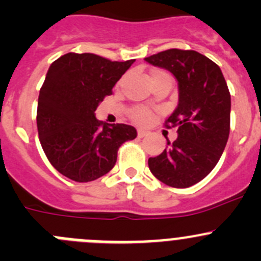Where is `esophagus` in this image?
Here are the masks:
<instances>
[{"label": "esophagus", "instance_id": "obj_1", "mask_svg": "<svg viewBox=\"0 0 261 261\" xmlns=\"http://www.w3.org/2000/svg\"><path fill=\"white\" fill-rule=\"evenodd\" d=\"M147 135V133L146 131H144V130H138V138H145V136Z\"/></svg>", "mask_w": 261, "mask_h": 261}]
</instances>
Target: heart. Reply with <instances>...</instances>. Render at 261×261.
Wrapping results in <instances>:
<instances>
[{"label": "heart", "instance_id": "heart-1", "mask_svg": "<svg viewBox=\"0 0 261 261\" xmlns=\"http://www.w3.org/2000/svg\"><path fill=\"white\" fill-rule=\"evenodd\" d=\"M160 77H169V74L163 72V70H155V72L151 74V81L156 80V78H160ZM130 117L133 118L136 123H139V125H145V123H147L150 120H151L152 114L149 109H146V107L138 106V107H134V109L131 110Z\"/></svg>", "mask_w": 261, "mask_h": 261}]
</instances>
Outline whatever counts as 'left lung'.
I'll return each instance as SVG.
<instances>
[{"mask_svg": "<svg viewBox=\"0 0 261 261\" xmlns=\"http://www.w3.org/2000/svg\"><path fill=\"white\" fill-rule=\"evenodd\" d=\"M169 70L178 82V106L165 121L178 138L160 155L149 158V169L160 181L188 188L211 173L230 134L231 96L220 67L194 50L169 49L145 58Z\"/></svg>", "mask_w": 261, "mask_h": 261, "instance_id": "1", "label": "left lung"}]
</instances>
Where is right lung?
Masks as SVG:
<instances>
[{"label": "right lung", "instance_id": "1", "mask_svg": "<svg viewBox=\"0 0 261 261\" xmlns=\"http://www.w3.org/2000/svg\"><path fill=\"white\" fill-rule=\"evenodd\" d=\"M135 59L111 62L91 53H68L51 63L38 99V133L50 164L74 181H91L115 167L118 147L136 128L103 123L98 105Z\"/></svg>", "mask_w": 261, "mask_h": 261}]
</instances>
